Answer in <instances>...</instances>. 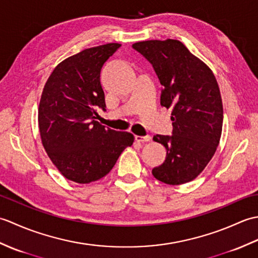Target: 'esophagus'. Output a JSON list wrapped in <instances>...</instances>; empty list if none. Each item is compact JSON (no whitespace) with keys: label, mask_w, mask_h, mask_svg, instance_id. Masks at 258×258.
I'll return each instance as SVG.
<instances>
[{"label":"esophagus","mask_w":258,"mask_h":258,"mask_svg":"<svg viewBox=\"0 0 258 258\" xmlns=\"http://www.w3.org/2000/svg\"><path fill=\"white\" fill-rule=\"evenodd\" d=\"M151 136L150 135H145V136H139V135H136L135 136V140L138 141V142H149V141H151Z\"/></svg>","instance_id":"esophagus-1"}]
</instances>
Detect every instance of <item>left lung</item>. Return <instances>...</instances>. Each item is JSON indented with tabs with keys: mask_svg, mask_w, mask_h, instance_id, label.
<instances>
[{
	"mask_svg": "<svg viewBox=\"0 0 258 258\" xmlns=\"http://www.w3.org/2000/svg\"><path fill=\"white\" fill-rule=\"evenodd\" d=\"M133 48L149 61L163 85L161 105L172 107V135L153 140L166 149L162 165L152 174L161 182L179 185L203 172L220 143L223 104L211 69L177 40L143 41Z\"/></svg>",
	"mask_w": 258,
	"mask_h": 258,
	"instance_id": "left-lung-1",
	"label": "left lung"
}]
</instances>
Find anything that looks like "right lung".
<instances>
[{"label":"right lung","instance_id":"add662e5","mask_svg":"<svg viewBox=\"0 0 258 258\" xmlns=\"http://www.w3.org/2000/svg\"><path fill=\"white\" fill-rule=\"evenodd\" d=\"M119 46L108 43L68 57L54 69L43 89L38 106L42 144L63 176L75 183L105 176L134 142L131 133L95 120L96 108L106 107L101 70Z\"/></svg>","mask_w":258,"mask_h":258}]
</instances>
